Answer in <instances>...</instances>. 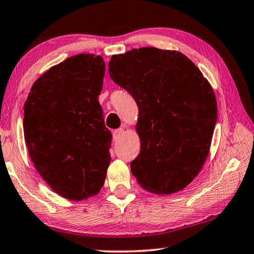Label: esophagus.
I'll use <instances>...</instances> for the list:
<instances>
[{
	"label": "esophagus",
	"instance_id": "34e87169",
	"mask_svg": "<svg viewBox=\"0 0 254 254\" xmlns=\"http://www.w3.org/2000/svg\"><path fill=\"white\" fill-rule=\"evenodd\" d=\"M124 134V128H118V129H116L112 131V135H114V139L117 140L122 137V135Z\"/></svg>",
	"mask_w": 254,
	"mask_h": 254
}]
</instances>
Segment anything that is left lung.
<instances>
[{
    "mask_svg": "<svg viewBox=\"0 0 254 254\" xmlns=\"http://www.w3.org/2000/svg\"><path fill=\"white\" fill-rule=\"evenodd\" d=\"M111 79L134 97L140 152L130 163L144 190L173 194L200 173L217 122L213 89L177 51L140 48L109 62Z\"/></svg>",
    "mask_w": 254,
    "mask_h": 254,
    "instance_id": "obj_1",
    "label": "left lung"
}]
</instances>
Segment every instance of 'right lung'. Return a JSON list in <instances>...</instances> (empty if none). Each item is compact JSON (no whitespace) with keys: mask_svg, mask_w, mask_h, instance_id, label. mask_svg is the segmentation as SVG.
Segmentation results:
<instances>
[{"mask_svg":"<svg viewBox=\"0 0 254 254\" xmlns=\"http://www.w3.org/2000/svg\"><path fill=\"white\" fill-rule=\"evenodd\" d=\"M105 64L78 54L35 81L23 105V135L35 168L54 192L81 201L104 184L112 135L99 103Z\"/></svg>","mask_w":254,"mask_h":254,"instance_id":"right-lung-1","label":"right lung"}]
</instances>
